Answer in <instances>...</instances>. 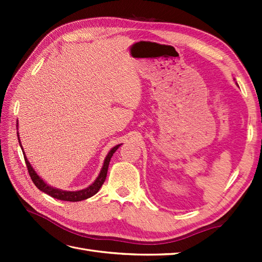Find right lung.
Instances as JSON below:
<instances>
[{"mask_svg": "<svg viewBox=\"0 0 262 262\" xmlns=\"http://www.w3.org/2000/svg\"><path fill=\"white\" fill-rule=\"evenodd\" d=\"M18 140H19V135H18ZM19 143H20V140H19ZM120 145H121V144H119V145H116L115 147L110 149V152L108 153L107 157H105L103 166H102L101 171H100V174L96 179V181H94L91 186H89L88 188L82 189V190H79V191L59 190V189L53 188L51 186L46 185V183L42 181V179H40V178L37 176L35 170L32 169V166L30 165L29 161H28L27 158H26L24 149H22V153H24L26 165L28 168V172H29V176L31 178V180H32L33 183H35V186L39 189V190H41L42 192L49 194V196L53 197V198H56V199H59V200H65V202H81V200H84L86 198L92 197L93 194H96L99 191V189L101 188V186L103 185V182L105 180V178H107V172H108V166H109L110 159L114 155V153L117 151V149H118V147ZM20 146H21V143H20ZM21 148H22V146H21Z\"/></svg>", "mask_w": 262, "mask_h": 262, "instance_id": "add662e5", "label": "right lung"}]
</instances>
